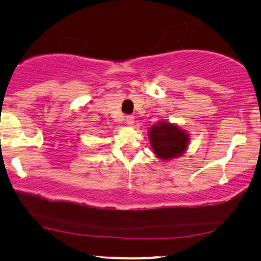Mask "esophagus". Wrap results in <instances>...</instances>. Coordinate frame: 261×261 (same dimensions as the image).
I'll return each mask as SVG.
<instances>
[{
  "mask_svg": "<svg viewBox=\"0 0 261 261\" xmlns=\"http://www.w3.org/2000/svg\"><path fill=\"white\" fill-rule=\"evenodd\" d=\"M126 123L128 124V126H133V123H134V116H133V115H128V116H126Z\"/></svg>",
  "mask_w": 261,
  "mask_h": 261,
  "instance_id": "34e87169",
  "label": "esophagus"
}]
</instances>
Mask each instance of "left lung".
<instances>
[{
  "label": "left lung",
  "mask_w": 261,
  "mask_h": 261,
  "mask_svg": "<svg viewBox=\"0 0 261 261\" xmlns=\"http://www.w3.org/2000/svg\"><path fill=\"white\" fill-rule=\"evenodd\" d=\"M148 137L154 154L163 160H171L183 154L190 140L187 132L166 121H160L149 128Z\"/></svg>",
  "instance_id": "1"
}]
</instances>
